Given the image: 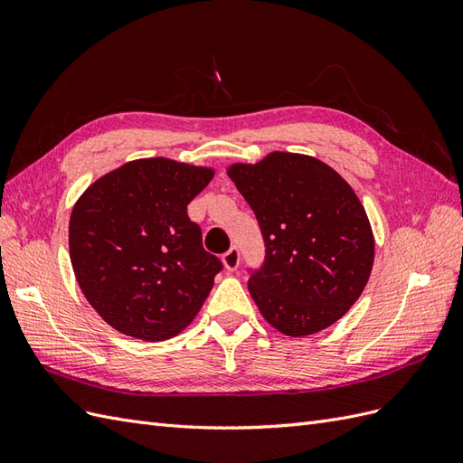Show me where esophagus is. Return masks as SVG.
Segmentation results:
<instances>
[{
  "label": "esophagus",
  "instance_id": "1",
  "mask_svg": "<svg viewBox=\"0 0 463 463\" xmlns=\"http://www.w3.org/2000/svg\"><path fill=\"white\" fill-rule=\"evenodd\" d=\"M222 262L226 266V270L230 272L237 270V266H240V250H237V247H232L228 253L222 257Z\"/></svg>",
  "mask_w": 463,
  "mask_h": 463
}]
</instances>
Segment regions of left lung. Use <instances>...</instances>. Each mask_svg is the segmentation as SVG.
Wrapping results in <instances>:
<instances>
[{
	"label": "left lung",
	"mask_w": 463,
	"mask_h": 463,
	"mask_svg": "<svg viewBox=\"0 0 463 463\" xmlns=\"http://www.w3.org/2000/svg\"><path fill=\"white\" fill-rule=\"evenodd\" d=\"M226 172L264 237L266 260L249 278L264 320L291 338L332 326L359 299L374 262L355 191L328 164L298 152L274 150Z\"/></svg>",
	"instance_id": "left-lung-1"
}]
</instances>
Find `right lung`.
<instances>
[{
  "label": "right lung",
  "instance_id": "obj_1",
  "mask_svg": "<svg viewBox=\"0 0 463 463\" xmlns=\"http://www.w3.org/2000/svg\"><path fill=\"white\" fill-rule=\"evenodd\" d=\"M214 167L138 158L98 177L69 220L77 284L111 328L162 342L197 317L222 262L203 249L187 204Z\"/></svg>",
  "mask_w": 463,
  "mask_h": 463
}]
</instances>
